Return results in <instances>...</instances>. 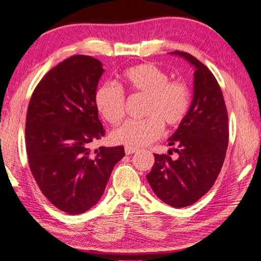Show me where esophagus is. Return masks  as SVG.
<instances>
[{"label":"esophagus","instance_id":"34e87169","mask_svg":"<svg viewBox=\"0 0 261 261\" xmlns=\"http://www.w3.org/2000/svg\"><path fill=\"white\" fill-rule=\"evenodd\" d=\"M125 154L126 155H131V154H135V152L138 151L137 148H131V147H125Z\"/></svg>","mask_w":261,"mask_h":261}]
</instances>
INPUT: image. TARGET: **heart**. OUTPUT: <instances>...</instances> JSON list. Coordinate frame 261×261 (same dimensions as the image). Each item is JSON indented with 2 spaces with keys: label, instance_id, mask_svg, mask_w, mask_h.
<instances>
[{
  "label": "heart",
  "instance_id": "1",
  "mask_svg": "<svg viewBox=\"0 0 261 261\" xmlns=\"http://www.w3.org/2000/svg\"><path fill=\"white\" fill-rule=\"evenodd\" d=\"M122 80L127 88L147 97L142 121H127L112 132L113 142L131 148L151 144L167 127L180 125L188 115L190 94L186 84L170 81V75L152 63H141L126 69ZM95 106L111 124L120 123L125 113L124 94L119 87L100 85L95 93Z\"/></svg>",
  "mask_w": 261,
  "mask_h": 261
}]
</instances>
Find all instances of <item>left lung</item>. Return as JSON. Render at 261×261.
Listing matches in <instances>:
<instances>
[{"label": "left lung", "instance_id": "obj_1", "mask_svg": "<svg viewBox=\"0 0 261 261\" xmlns=\"http://www.w3.org/2000/svg\"><path fill=\"white\" fill-rule=\"evenodd\" d=\"M190 63L193 97L185 121L168 138L178 157L154 154L155 163L147 181L163 202L183 208L211 190L222 170L228 144L225 101L221 87L206 65L186 52H172Z\"/></svg>", "mask_w": 261, "mask_h": 261}]
</instances>
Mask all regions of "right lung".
Segmentation results:
<instances>
[{
  "instance_id": "obj_1",
  "label": "right lung",
  "mask_w": 261,
  "mask_h": 261,
  "mask_svg": "<svg viewBox=\"0 0 261 261\" xmlns=\"http://www.w3.org/2000/svg\"><path fill=\"white\" fill-rule=\"evenodd\" d=\"M104 71L91 56H71L44 75L29 101L25 150L30 171L48 201L71 215L98 202L113 167L124 156L123 146L89 149L105 134L95 106Z\"/></svg>"
}]
</instances>
